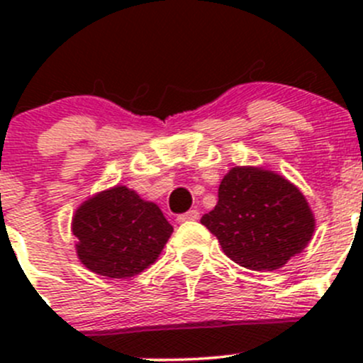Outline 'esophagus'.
Segmentation results:
<instances>
[{"mask_svg":"<svg viewBox=\"0 0 363 363\" xmlns=\"http://www.w3.org/2000/svg\"><path fill=\"white\" fill-rule=\"evenodd\" d=\"M199 218H200V212H199V211H195V208H193V211L184 212V214H179V216H177V221H179V223L196 221V219H199Z\"/></svg>","mask_w":363,"mask_h":363,"instance_id":"34e87169","label":"esophagus"}]
</instances>
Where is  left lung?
I'll return each instance as SVG.
<instances>
[{
    "instance_id": "left-lung-1",
    "label": "left lung",
    "mask_w": 363,
    "mask_h": 363,
    "mask_svg": "<svg viewBox=\"0 0 363 363\" xmlns=\"http://www.w3.org/2000/svg\"><path fill=\"white\" fill-rule=\"evenodd\" d=\"M223 252L251 270H276L313 239L314 216L306 196L283 175L235 167L223 177L218 203L200 219Z\"/></svg>"
}]
</instances>
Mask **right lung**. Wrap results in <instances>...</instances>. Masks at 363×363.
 I'll return each instance as SVG.
<instances>
[{
	"instance_id": "1",
	"label": "right lung",
	"mask_w": 363,
	"mask_h": 363,
	"mask_svg": "<svg viewBox=\"0 0 363 363\" xmlns=\"http://www.w3.org/2000/svg\"><path fill=\"white\" fill-rule=\"evenodd\" d=\"M72 232L86 269L128 279L158 259L174 228L158 205L145 202L126 186H116L77 208Z\"/></svg>"
}]
</instances>
